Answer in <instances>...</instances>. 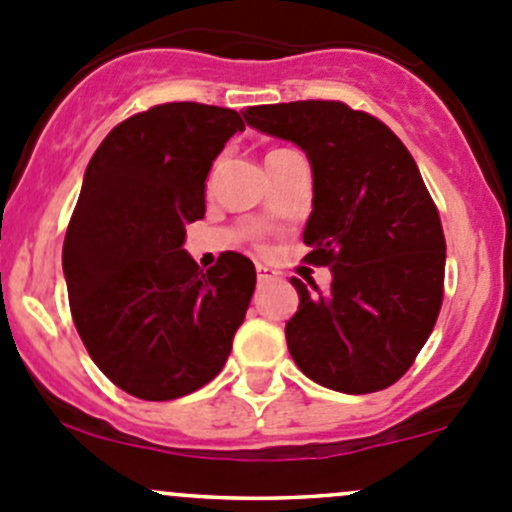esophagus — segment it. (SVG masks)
Returning a JSON list of instances; mask_svg holds the SVG:
<instances>
[{"label": "esophagus", "mask_w": 512, "mask_h": 512, "mask_svg": "<svg viewBox=\"0 0 512 512\" xmlns=\"http://www.w3.org/2000/svg\"><path fill=\"white\" fill-rule=\"evenodd\" d=\"M275 277H277V272L272 270V267L257 265V282H262V285H265V282H272Z\"/></svg>", "instance_id": "34e87169"}]
</instances>
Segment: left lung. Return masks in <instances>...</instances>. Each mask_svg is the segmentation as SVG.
<instances>
[{
    "mask_svg": "<svg viewBox=\"0 0 512 512\" xmlns=\"http://www.w3.org/2000/svg\"><path fill=\"white\" fill-rule=\"evenodd\" d=\"M247 126L292 141L312 165L304 245L332 287L292 277L299 307L285 334L294 364L342 394L399 381L433 332L446 237L416 160L389 126L339 101L252 106Z\"/></svg>",
    "mask_w": 512,
    "mask_h": 512,
    "instance_id": "8db88e82",
    "label": "left lung"
}]
</instances>
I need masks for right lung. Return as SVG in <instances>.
<instances>
[{"mask_svg": "<svg viewBox=\"0 0 512 512\" xmlns=\"http://www.w3.org/2000/svg\"><path fill=\"white\" fill-rule=\"evenodd\" d=\"M237 131L232 108L180 101L118 123L84 173L64 240L71 317L94 364L136 399L193 394L225 366L255 292V265L227 252L200 270L185 225Z\"/></svg>", "mask_w": 512, "mask_h": 512, "instance_id": "right-lung-1", "label": "right lung"}]
</instances>
